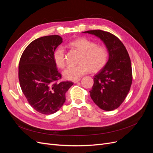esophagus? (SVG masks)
I'll use <instances>...</instances> for the list:
<instances>
[{"label":"esophagus","instance_id":"34e87169","mask_svg":"<svg viewBox=\"0 0 153 153\" xmlns=\"http://www.w3.org/2000/svg\"><path fill=\"white\" fill-rule=\"evenodd\" d=\"M80 80V78H77V79H75V80H73V82L75 83V84H76V83H77V82H78Z\"/></svg>","mask_w":153,"mask_h":153}]
</instances>
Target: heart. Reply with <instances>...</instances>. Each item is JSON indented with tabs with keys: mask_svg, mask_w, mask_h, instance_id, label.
Wrapping results in <instances>:
<instances>
[{
	"mask_svg": "<svg viewBox=\"0 0 153 153\" xmlns=\"http://www.w3.org/2000/svg\"><path fill=\"white\" fill-rule=\"evenodd\" d=\"M69 45L81 52L79 64L68 66L63 71L64 78L68 80H75L85 75L89 71H96L101 68L108 59V50L105 45H96V42L85 38L71 41ZM55 64L59 68L65 66V48L60 45L55 49L53 53Z\"/></svg>",
	"mask_w": 153,
	"mask_h": 153,
	"instance_id": "b5f03b06",
	"label": "heart"
}]
</instances>
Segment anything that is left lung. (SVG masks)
<instances>
[{
    "instance_id": "obj_1",
    "label": "left lung",
    "mask_w": 153,
    "mask_h": 153,
    "mask_svg": "<svg viewBox=\"0 0 153 153\" xmlns=\"http://www.w3.org/2000/svg\"><path fill=\"white\" fill-rule=\"evenodd\" d=\"M98 37L108 50V59L94 75L89 91L91 99L100 108L111 111L123 102L132 83V68L129 54L123 43L110 32L101 30L82 32Z\"/></svg>"
}]
</instances>
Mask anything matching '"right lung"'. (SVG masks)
I'll return each instance as SVG.
<instances>
[{"label":"right lung","mask_w":153,"mask_h":153,"mask_svg":"<svg viewBox=\"0 0 153 153\" xmlns=\"http://www.w3.org/2000/svg\"><path fill=\"white\" fill-rule=\"evenodd\" d=\"M62 43L60 36L41 37L27 46L18 66V78L22 91L30 105L37 112L52 114L65 103V94L72 82H58V72L53 53Z\"/></svg>","instance_id":"1"}]
</instances>
